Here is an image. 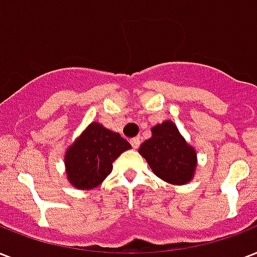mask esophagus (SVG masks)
Returning a JSON list of instances; mask_svg holds the SVG:
<instances>
[{"mask_svg": "<svg viewBox=\"0 0 257 257\" xmlns=\"http://www.w3.org/2000/svg\"><path fill=\"white\" fill-rule=\"evenodd\" d=\"M130 143H131V146L134 147V149H138L139 145H141V139H139V138H133L130 141Z\"/></svg>", "mask_w": 257, "mask_h": 257, "instance_id": "esophagus-1", "label": "esophagus"}]
</instances>
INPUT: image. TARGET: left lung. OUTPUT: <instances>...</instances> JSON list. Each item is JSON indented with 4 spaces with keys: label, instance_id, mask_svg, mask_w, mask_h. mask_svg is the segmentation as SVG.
<instances>
[{
    "label": "left lung",
    "instance_id": "left-lung-1",
    "mask_svg": "<svg viewBox=\"0 0 257 257\" xmlns=\"http://www.w3.org/2000/svg\"><path fill=\"white\" fill-rule=\"evenodd\" d=\"M150 139L139 147V154L147 161L153 173L172 185L192 181L197 166V154L172 120L156 124Z\"/></svg>",
    "mask_w": 257,
    "mask_h": 257
}]
</instances>
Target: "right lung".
<instances>
[{
    "mask_svg": "<svg viewBox=\"0 0 257 257\" xmlns=\"http://www.w3.org/2000/svg\"><path fill=\"white\" fill-rule=\"evenodd\" d=\"M131 145L118 133L92 122L65 151V172L76 189L96 188L112 170V162Z\"/></svg>",
    "mask_w": 257,
    "mask_h": 257,
    "instance_id": "obj_1",
    "label": "right lung"
}]
</instances>
